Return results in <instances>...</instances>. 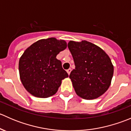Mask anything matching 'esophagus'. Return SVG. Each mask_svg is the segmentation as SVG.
Masks as SVG:
<instances>
[{"label":"esophagus","instance_id":"obj_1","mask_svg":"<svg viewBox=\"0 0 131 131\" xmlns=\"http://www.w3.org/2000/svg\"><path fill=\"white\" fill-rule=\"evenodd\" d=\"M71 71H72V69H71V68H69V69H68V70H67V73H68V75H70V73Z\"/></svg>","mask_w":131,"mask_h":131}]
</instances>
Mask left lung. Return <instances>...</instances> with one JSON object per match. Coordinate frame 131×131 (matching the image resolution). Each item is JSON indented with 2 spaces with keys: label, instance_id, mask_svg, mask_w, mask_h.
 <instances>
[{
  "label": "left lung",
  "instance_id": "1",
  "mask_svg": "<svg viewBox=\"0 0 131 131\" xmlns=\"http://www.w3.org/2000/svg\"><path fill=\"white\" fill-rule=\"evenodd\" d=\"M68 47L75 66L69 77L77 94L86 100L103 94L110 85L113 75L109 56L100 47L86 40L70 41Z\"/></svg>",
  "mask_w": 131,
  "mask_h": 131
}]
</instances>
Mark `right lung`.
Instances as JSON below:
<instances>
[{
	"label": "right lung",
	"instance_id": "add662e5",
	"mask_svg": "<svg viewBox=\"0 0 131 131\" xmlns=\"http://www.w3.org/2000/svg\"><path fill=\"white\" fill-rule=\"evenodd\" d=\"M67 46L64 40L49 38L37 41L25 50L19 59V72L28 92L38 97L56 94L61 80L68 77L56 58Z\"/></svg>",
	"mask_w": 131,
	"mask_h": 131
}]
</instances>
